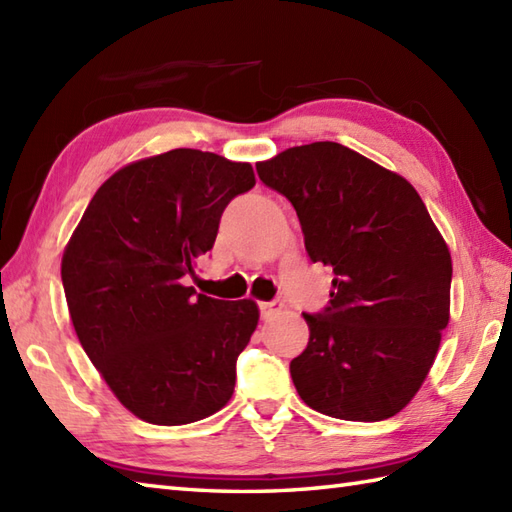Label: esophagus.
Segmentation results:
<instances>
[{
  "label": "esophagus",
  "instance_id": "obj_1",
  "mask_svg": "<svg viewBox=\"0 0 512 512\" xmlns=\"http://www.w3.org/2000/svg\"><path fill=\"white\" fill-rule=\"evenodd\" d=\"M281 308H284L281 301H259V314H262V319H270L273 314L281 312Z\"/></svg>",
  "mask_w": 512,
  "mask_h": 512
}]
</instances>
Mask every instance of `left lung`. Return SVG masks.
<instances>
[{"label":"left lung","instance_id":"left-lung-1","mask_svg":"<svg viewBox=\"0 0 512 512\" xmlns=\"http://www.w3.org/2000/svg\"><path fill=\"white\" fill-rule=\"evenodd\" d=\"M257 176L295 206L308 257L334 273L290 361L301 400L341 420L396 416L449 323L451 255L427 206L398 173L330 140L257 162Z\"/></svg>","mask_w":512,"mask_h":512}]
</instances>
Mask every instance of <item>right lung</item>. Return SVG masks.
<instances>
[{
	"label": "right lung",
	"mask_w": 512,
	"mask_h": 512,
	"mask_svg": "<svg viewBox=\"0 0 512 512\" xmlns=\"http://www.w3.org/2000/svg\"><path fill=\"white\" fill-rule=\"evenodd\" d=\"M248 162L171 149L116 171L94 193L61 262L72 325L114 396L151 424H189L233 396L235 363L259 321L255 301L187 286Z\"/></svg>",
	"instance_id": "obj_1"
}]
</instances>
